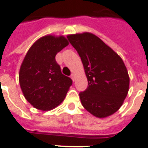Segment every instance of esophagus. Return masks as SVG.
<instances>
[{"mask_svg": "<svg viewBox=\"0 0 148 148\" xmlns=\"http://www.w3.org/2000/svg\"><path fill=\"white\" fill-rule=\"evenodd\" d=\"M71 78L73 79V81H75V74L74 73H72L71 74Z\"/></svg>", "mask_w": 148, "mask_h": 148, "instance_id": "esophagus-1", "label": "esophagus"}]
</instances>
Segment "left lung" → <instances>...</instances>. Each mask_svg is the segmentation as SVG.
Returning <instances> with one entry per match:
<instances>
[{
  "label": "left lung",
  "instance_id": "8db88e82",
  "mask_svg": "<svg viewBox=\"0 0 148 148\" xmlns=\"http://www.w3.org/2000/svg\"><path fill=\"white\" fill-rule=\"evenodd\" d=\"M84 67L88 86L79 93L81 102L98 118L113 114L127 95L130 78L122 59L96 35L90 32L67 36Z\"/></svg>",
  "mask_w": 148,
  "mask_h": 148
}]
</instances>
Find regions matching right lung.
Returning a JSON list of instances; mask_svg holds the SVG:
<instances>
[{
    "instance_id": "1",
    "label": "right lung",
    "mask_w": 148,
    "mask_h": 148,
    "mask_svg": "<svg viewBox=\"0 0 148 148\" xmlns=\"http://www.w3.org/2000/svg\"><path fill=\"white\" fill-rule=\"evenodd\" d=\"M69 44L64 36L46 35L27 52L19 72V82L25 99L34 108L49 110L64 99L73 81L63 75L56 56Z\"/></svg>"
}]
</instances>
